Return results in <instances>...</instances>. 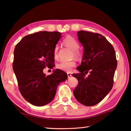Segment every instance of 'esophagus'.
<instances>
[{
    "label": "esophagus",
    "mask_w": 131,
    "mask_h": 131,
    "mask_svg": "<svg viewBox=\"0 0 131 131\" xmlns=\"http://www.w3.org/2000/svg\"><path fill=\"white\" fill-rule=\"evenodd\" d=\"M71 77H72V75L70 74H69V73H68V78H70Z\"/></svg>",
    "instance_id": "obj_1"
}]
</instances>
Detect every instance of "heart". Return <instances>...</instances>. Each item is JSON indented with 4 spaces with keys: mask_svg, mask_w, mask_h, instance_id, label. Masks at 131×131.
Listing matches in <instances>:
<instances>
[{
    "mask_svg": "<svg viewBox=\"0 0 131 131\" xmlns=\"http://www.w3.org/2000/svg\"><path fill=\"white\" fill-rule=\"evenodd\" d=\"M63 43L65 45L69 47L71 49L74 51V56L78 57L79 53L78 52L80 46L79 43L78 42L76 39L71 37H67L63 40ZM58 46H56L54 47L53 51V56L54 58H57L58 57ZM75 66V62L74 61H64L61 60L57 64V68L60 70L68 72H70L73 68Z\"/></svg>",
    "mask_w": 131,
    "mask_h": 131,
    "instance_id": "1",
    "label": "heart"
}]
</instances>
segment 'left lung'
<instances>
[{
	"instance_id": "obj_1",
	"label": "left lung",
	"mask_w": 131,
	"mask_h": 131,
	"mask_svg": "<svg viewBox=\"0 0 131 131\" xmlns=\"http://www.w3.org/2000/svg\"><path fill=\"white\" fill-rule=\"evenodd\" d=\"M77 33L84 52L77 68L80 73L73 74L78 80L73 93L78 101L90 106L101 101L112 89L117 61L114 49L104 36L83 30Z\"/></svg>"
}]
</instances>
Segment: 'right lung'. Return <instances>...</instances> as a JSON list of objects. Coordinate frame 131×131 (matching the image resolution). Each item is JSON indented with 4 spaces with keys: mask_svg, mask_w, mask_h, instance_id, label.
<instances>
[{
    "mask_svg": "<svg viewBox=\"0 0 131 131\" xmlns=\"http://www.w3.org/2000/svg\"><path fill=\"white\" fill-rule=\"evenodd\" d=\"M57 31H39L26 35L14 51L13 69L21 95L30 104L42 106L51 102L61 82L68 79L57 69L49 75L43 73L46 66H54V47L62 37Z\"/></svg>",
    "mask_w": 131,
    "mask_h": 131,
    "instance_id": "add662e5",
    "label": "right lung"
}]
</instances>
